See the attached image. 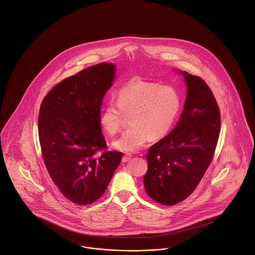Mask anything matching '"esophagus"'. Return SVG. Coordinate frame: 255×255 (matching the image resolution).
Masks as SVG:
<instances>
[{"label":"esophagus","instance_id":"1","mask_svg":"<svg viewBox=\"0 0 255 255\" xmlns=\"http://www.w3.org/2000/svg\"><path fill=\"white\" fill-rule=\"evenodd\" d=\"M132 155L131 154H129V153H127V154H125L124 156H123V158H122V161L123 162H127V161H129L131 158H132Z\"/></svg>","mask_w":255,"mask_h":255}]
</instances>
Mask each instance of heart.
<instances>
[{"label": "heart", "mask_w": 255, "mask_h": 255, "mask_svg": "<svg viewBox=\"0 0 255 255\" xmlns=\"http://www.w3.org/2000/svg\"><path fill=\"white\" fill-rule=\"evenodd\" d=\"M181 96L172 86L136 81L124 86L117 94V102L107 103L100 113L102 129L115 134L122 127L124 115L129 124L113 145L123 152H135L149 138L160 139L169 133L181 109Z\"/></svg>", "instance_id": "heart-1"}]
</instances>
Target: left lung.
<instances>
[{
	"mask_svg": "<svg viewBox=\"0 0 255 255\" xmlns=\"http://www.w3.org/2000/svg\"><path fill=\"white\" fill-rule=\"evenodd\" d=\"M181 73L188 90L180 121L146 154V193L164 206H174L193 193L213 159L221 129L218 104L206 81Z\"/></svg>",
	"mask_w": 255,
	"mask_h": 255,
	"instance_id": "1",
	"label": "left lung"
}]
</instances>
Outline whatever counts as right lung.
I'll use <instances>...</instances> for the list:
<instances>
[{"instance_id":"add662e5","label":"right lung","mask_w":255,"mask_h":255,"mask_svg":"<svg viewBox=\"0 0 255 255\" xmlns=\"http://www.w3.org/2000/svg\"><path fill=\"white\" fill-rule=\"evenodd\" d=\"M115 66L99 63L67 77L44 97L38 119L41 153L51 180L73 204L91 205L104 194L122 161L107 151L99 123Z\"/></svg>"}]
</instances>
